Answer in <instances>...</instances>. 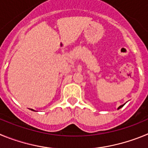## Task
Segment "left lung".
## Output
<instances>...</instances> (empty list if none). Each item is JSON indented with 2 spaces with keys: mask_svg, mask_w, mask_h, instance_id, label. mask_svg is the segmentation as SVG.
I'll list each match as a JSON object with an SVG mask.
<instances>
[{
  "mask_svg": "<svg viewBox=\"0 0 148 148\" xmlns=\"http://www.w3.org/2000/svg\"><path fill=\"white\" fill-rule=\"evenodd\" d=\"M124 105H125V104H123V105H121V106H119V108L118 109H120V108H122V107H123V106H124Z\"/></svg>",
  "mask_w": 148,
  "mask_h": 148,
  "instance_id": "8db88e82",
  "label": "left lung"
}]
</instances>
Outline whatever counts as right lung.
Here are the masks:
<instances>
[{"label": "right lung", "instance_id": "add662e5", "mask_svg": "<svg viewBox=\"0 0 148 148\" xmlns=\"http://www.w3.org/2000/svg\"><path fill=\"white\" fill-rule=\"evenodd\" d=\"M31 110H32V109H31Z\"/></svg>", "mask_w": 148, "mask_h": 148}]
</instances>
